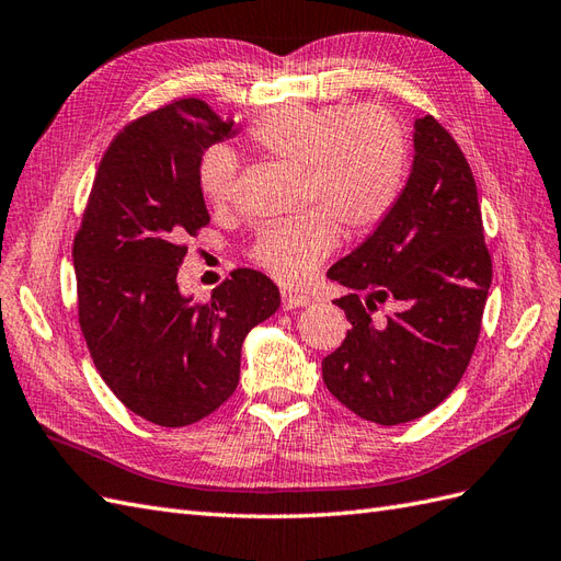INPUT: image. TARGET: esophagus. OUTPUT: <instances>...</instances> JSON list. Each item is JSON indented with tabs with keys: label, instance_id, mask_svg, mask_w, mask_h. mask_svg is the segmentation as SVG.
Wrapping results in <instances>:
<instances>
[{
	"label": "esophagus",
	"instance_id": "obj_1",
	"mask_svg": "<svg viewBox=\"0 0 561 561\" xmlns=\"http://www.w3.org/2000/svg\"><path fill=\"white\" fill-rule=\"evenodd\" d=\"M310 306V296L298 294V291H282V308L284 310H296Z\"/></svg>",
	"mask_w": 561,
	"mask_h": 561
}]
</instances>
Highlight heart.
I'll use <instances>...</instances> for the list:
<instances>
[{"mask_svg":"<svg viewBox=\"0 0 561 561\" xmlns=\"http://www.w3.org/2000/svg\"><path fill=\"white\" fill-rule=\"evenodd\" d=\"M253 147L284 165L300 168L304 201L318 208L257 229L251 257L284 284L304 282L336 243L377 227L408 178L410 141L403 121L381 104L304 106L267 111L249 127ZM198 184L215 206L237 190V158L210 147L198 163Z\"/></svg>","mask_w":561,"mask_h":561,"instance_id":"heart-1","label":"heart"}]
</instances>
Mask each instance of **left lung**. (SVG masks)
Segmentation results:
<instances>
[{"label":"left lung","instance_id":"8db88e82","mask_svg":"<svg viewBox=\"0 0 561 561\" xmlns=\"http://www.w3.org/2000/svg\"><path fill=\"white\" fill-rule=\"evenodd\" d=\"M410 178L360 247L329 267L351 329L322 360L339 403L381 426L438 408L477 348L493 265L471 168L434 118L414 121Z\"/></svg>","mask_w":561,"mask_h":561}]
</instances>
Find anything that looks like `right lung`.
<instances>
[{
  "label": "right lung",
  "mask_w": 561,
  "mask_h": 561,
  "mask_svg": "<svg viewBox=\"0 0 561 561\" xmlns=\"http://www.w3.org/2000/svg\"><path fill=\"white\" fill-rule=\"evenodd\" d=\"M198 99H178L125 125L111 141L73 243L78 318L108 389L139 417L186 426L234 393L241 346L279 308L277 284L239 267L196 304L178 286L210 215L198 184L201 156L234 137Z\"/></svg>",
  "instance_id": "add662e5"
}]
</instances>
